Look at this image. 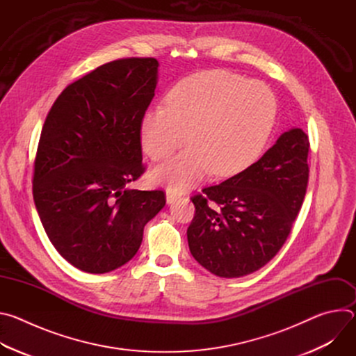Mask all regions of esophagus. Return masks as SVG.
Instances as JSON below:
<instances>
[{
	"label": "esophagus",
	"instance_id": "esophagus-1",
	"mask_svg": "<svg viewBox=\"0 0 356 356\" xmlns=\"http://www.w3.org/2000/svg\"><path fill=\"white\" fill-rule=\"evenodd\" d=\"M177 198H180V194H177V193H175L172 190L166 191V200H168L169 204H172V202H175Z\"/></svg>",
	"mask_w": 356,
	"mask_h": 356
}]
</instances>
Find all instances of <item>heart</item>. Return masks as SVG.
<instances>
[{
  "instance_id": "obj_1",
  "label": "heart",
  "mask_w": 356,
  "mask_h": 356,
  "mask_svg": "<svg viewBox=\"0 0 356 356\" xmlns=\"http://www.w3.org/2000/svg\"><path fill=\"white\" fill-rule=\"evenodd\" d=\"M276 101L262 83L227 70L180 80L166 106L149 110L140 138L146 155L163 161L188 140V149L152 172V180L180 191L213 170L217 177L242 172L262 152L272 131Z\"/></svg>"
}]
</instances>
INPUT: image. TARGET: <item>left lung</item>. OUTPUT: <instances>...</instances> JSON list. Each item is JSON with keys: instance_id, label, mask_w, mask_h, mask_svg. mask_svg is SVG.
Masks as SVG:
<instances>
[{"instance_id": "obj_1", "label": "left lung", "mask_w": 356, "mask_h": 356, "mask_svg": "<svg viewBox=\"0 0 356 356\" xmlns=\"http://www.w3.org/2000/svg\"><path fill=\"white\" fill-rule=\"evenodd\" d=\"M309 149L307 134L290 129L258 162L191 197L195 213L187 239L201 266L241 277L276 257L306 195Z\"/></svg>"}]
</instances>
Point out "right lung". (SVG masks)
<instances>
[{
    "label": "right lung",
    "instance_id": "right-lung-1",
    "mask_svg": "<svg viewBox=\"0 0 356 356\" xmlns=\"http://www.w3.org/2000/svg\"><path fill=\"white\" fill-rule=\"evenodd\" d=\"M158 60L125 58L69 84L44 120L33 201L56 250L74 268L106 273L134 258L163 190H132L146 170L140 127L155 97Z\"/></svg>",
    "mask_w": 356,
    "mask_h": 356
}]
</instances>
